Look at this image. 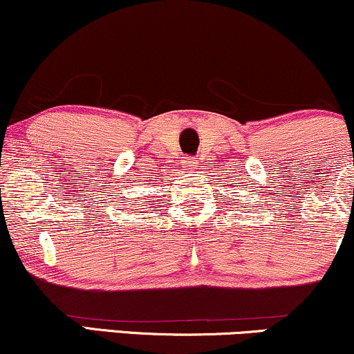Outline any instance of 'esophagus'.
<instances>
[{"instance_id":"obj_1","label":"esophagus","mask_w":354,"mask_h":354,"mask_svg":"<svg viewBox=\"0 0 354 354\" xmlns=\"http://www.w3.org/2000/svg\"><path fill=\"white\" fill-rule=\"evenodd\" d=\"M183 163H185V168H188V169H193L194 166L198 165V161H196V158H186V160L183 161Z\"/></svg>"}]
</instances>
